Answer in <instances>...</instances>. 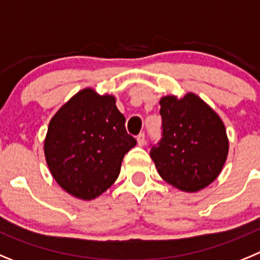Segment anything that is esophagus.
Returning <instances> with one entry per match:
<instances>
[{"label": "esophagus", "instance_id": "1", "mask_svg": "<svg viewBox=\"0 0 260 260\" xmlns=\"http://www.w3.org/2000/svg\"><path fill=\"white\" fill-rule=\"evenodd\" d=\"M137 144H139V146H144V145H145V135H144V133H140V135L137 136Z\"/></svg>", "mask_w": 260, "mask_h": 260}]
</instances>
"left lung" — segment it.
Segmentation results:
<instances>
[{
    "label": "left lung",
    "mask_w": 260,
    "mask_h": 260,
    "mask_svg": "<svg viewBox=\"0 0 260 260\" xmlns=\"http://www.w3.org/2000/svg\"><path fill=\"white\" fill-rule=\"evenodd\" d=\"M159 105L163 137L150 150L159 176L181 191L202 190L216 180L228 156L223 120L191 92L163 95Z\"/></svg>",
    "instance_id": "8db88e82"
}]
</instances>
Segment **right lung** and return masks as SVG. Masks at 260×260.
Here are the masks:
<instances>
[{"label":"right lung","mask_w":260,"mask_h":260,"mask_svg":"<svg viewBox=\"0 0 260 260\" xmlns=\"http://www.w3.org/2000/svg\"><path fill=\"white\" fill-rule=\"evenodd\" d=\"M113 94L84 88L49 121L44 154L58 185L83 201L100 197L118 179L125 154L137 144Z\"/></svg>","instance_id":"obj_1"}]
</instances>
